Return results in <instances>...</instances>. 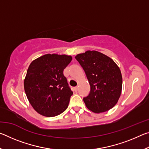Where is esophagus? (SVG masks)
Wrapping results in <instances>:
<instances>
[{
  "label": "esophagus",
  "instance_id": "1",
  "mask_svg": "<svg viewBox=\"0 0 149 149\" xmlns=\"http://www.w3.org/2000/svg\"><path fill=\"white\" fill-rule=\"evenodd\" d=\"M74 90H75V92L77 91H78V87H74Z\"/></svg>",
  "mask_w": 149,
  "mask_h": 149
}]
</instances>
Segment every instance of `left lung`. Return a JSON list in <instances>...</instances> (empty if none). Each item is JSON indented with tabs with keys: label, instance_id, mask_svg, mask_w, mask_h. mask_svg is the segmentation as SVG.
<instances>
[{
	"label": "left lung",
	"instance_id": "obj_1",
	"mask_svg": "<svg viewBox=\"0 0 149 149\" xmlns=\"http://www.w3.org/2000/svg\"><path fill=\"white\" fill-rule=\"evenodd\" d=\"M83 69L91 87L84 98L87 108L95 113L109 110L117 104L122 89L121 71L114 60L96 50H87L75 57Z\"/></svg>",
	"mask_w": 149,
	"mask_h": 149
}]
</instances>
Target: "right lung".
Here are the masks:
<instances>
[{
    "label": "right lung",
    "instance_id": "right-lung-1",
    "mask_svg": "<svg viewBox=\"0 0 149 149\" xmlns=\"http://www.w3.org/2000/svg\"><path fill=\"white\" fill-rule=\"evenodd\" d=\"M72 57L47 54L30 64L24 79V90L29 102L39 114L54 117L68 107L73 92L63 71Z\"/></svg>",
    "mask_w": 149,
    "mask_h": 149
}]
</instances>
